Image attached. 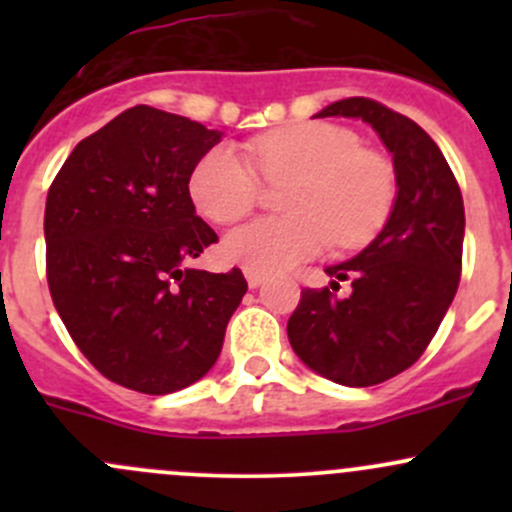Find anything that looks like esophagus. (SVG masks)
<instances>
[{
  "label": "esophagus",
  "mask_w": 512,
  "mask_h": 512,
  "mask_svg": "<svg viewBox=\"0 0 512 512\" xmlns=\"http://www.w3.org/2000/svg\"><path fill=\"white\" fill-rule=\"evenodd\" d=\"M245 277H247V285H250L252 289L260 287L262 282H265V272H260V270H250V267H245Z\"/></svg>",
  "instance_id": "obj_1"
}]
</instances>
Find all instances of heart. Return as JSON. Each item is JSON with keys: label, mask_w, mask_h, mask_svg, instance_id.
Wrapping results in <instances>:
<instances>
[{"label": "heart", "mask_w": 512, "mask_h": 512, "mask_svg": "<svg viewBox=\"0 0 512 512\" xmlns=\"http://www.w3.org/2000/svg\"><path fill=\"white\" fill-rule=\"evenodd\" d=\"M247 160L215 146L190 173L195 208L218 225L237 223L257 208L270 183L294 178L280 218H257L225 237L227 260L260 272H282L327 247H364L384 230L394 210L396 170L389 158L361 148L349 128L304 121L257 136Z\"/></svg>", "instance_id": "heart-1"}]
</instances>
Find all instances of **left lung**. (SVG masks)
<instances>
[{
  "mask_svg": "<svg viewBox=\"0 0 512 512\" xmlns=\"http://www.w3.org/2000/svg\"><path fill=\"white\" fill-rule=\"evenodd\" d=\"M319 118L369 123L394 156V210L384 230L354 260L327 267L353 294L304 287L287 322L294 354L344 386H374L414 366L446 317L463 265V195L451 165L418 123L371 98H344Z\"/></svg>",
  "mask_w": 512,
  "mask_h": 512,
  "instance_id": "left-lung-1",
  "label": "left lung"
}]
</instances>
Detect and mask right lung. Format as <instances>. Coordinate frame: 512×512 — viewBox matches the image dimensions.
Segmentation results:
<instances>
[{
  "label": "right lung",
  "instance_id": "add662e5",
  "mask_svg": "<svg viewBox=\"0 0 512 512\" xmlns=\"http://www.w3.org/2000/svg\"><path fill=\"white\" fill-rule=\"evenodd\" d=\"M220 136L133 106L71 151L46 195L56 312L81 354L126 389L160 396L203 379L247 292L237 267H185L218 242L188 183Z\"/></svg>",
  "mask_w": 512,
  "mask_h": 512
}]
</instances>
